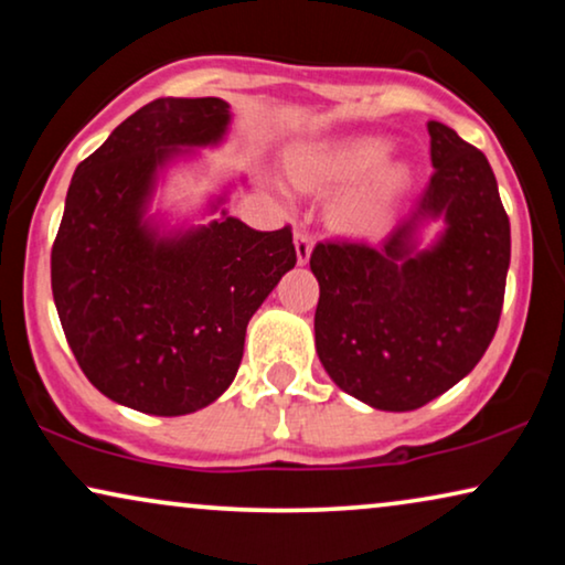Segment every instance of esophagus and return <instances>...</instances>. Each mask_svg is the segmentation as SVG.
I'll use <instances>...</instances> for the list:
<instances>
[{"instance_id":"obj_1","label":"esophagus","mask_w":565,"mask_h":565,"mask_svg":"<svg viewBox=\"0 0 565 565\" xmlns=\"http://www.w3.org/2000/svg\"><path fill=\"white\" fill-rule=\"evenodd\" d=\"M296 257H298V265H306L308 259H311V252H313V238L306 234V231H298L296 238Z\"/></svg>"}]
</instances>
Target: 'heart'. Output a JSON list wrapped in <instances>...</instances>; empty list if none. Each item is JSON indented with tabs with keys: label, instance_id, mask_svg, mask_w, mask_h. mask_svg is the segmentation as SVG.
Here are the masks:
<instances>
[{
	"label": "heart",
	"instance_id": "1",
	"mask_svg": "<svg viewBox=\"0 0 565 565\" xmlns=\"http://www.w3.org/2000/svg\"><path fill=\"white\" fill-rule=\"evenodd\" d=\"M391 143L360 138L339 149H303L290 153V172L298 182H354L365 180L385 164ZM412 182L408 167L383 169L373 182L354 190L337 207V218L352 234H375L388 221L401 192Z\"/></svg>",
	"mask_w": 565,
	"mask_h": 565
}]
</instances>
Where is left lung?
<instances>
[{
    "instance_id": "left-lung-1",
    "label": "left lung",
    "mask_w": 565,
    "mask_h": 565,
    "mask_svg": "<svg viewBox=\"0 0 565 565\" xmlns=\"http://www.w3.org/2000/svg\"><path fill=\"white\" fill-rule=\"evenodd\" d=\"M435 174L377 246L316 244V352L344 393L414 412L478 365L497 334L512 254L489 159L445 122H427ZM440 234L420 246L423 228Z\"/></svg>"
}]
</instances>
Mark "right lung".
Wrapping results in <instances>:
<instances>
[{
	"instance_id": "add662e5",
	"label": "right lung",
	"mask_w": 565,
	"mask_h": 565,
	"mask_svg": "<svg viewBox=\"0 0 565 565\" xmlns=\"http://www.w3.org/2000/svg\"><path fill=\"white\" fill-rule=\"evenodd\" d=\"M231 105L161 97L143 105L76 167L51 252L66 342L99 393L153 416L205 408L234 383L246 323L296 267L292 231H254L228 215L236 182L200 215L153 211L172 169L218 149Z\"/></svg>"
}]
</instances>
